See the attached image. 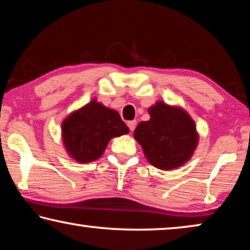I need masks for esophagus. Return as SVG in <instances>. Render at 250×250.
Instances as JSON below:
<instances>
[{"label": "esophagus", "mask_w": 250, "mask_h": 250, "mask_svg": "<svg viewBox=\"0 0 250 250\" xmlns=\"http://www.w3.org/2000/svg\"><path fill=\"white\" fill-rule=\"evenodd\" d=\"M126 125H128L130 131H131V132H132V131L135 129V125H137V121H135V120L128 121V124H126Z\"/></svg>", "instance_id": "esophagus-1"}]
</instances>
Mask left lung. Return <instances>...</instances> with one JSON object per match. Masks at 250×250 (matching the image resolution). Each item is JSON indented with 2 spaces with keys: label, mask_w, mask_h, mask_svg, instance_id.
<instances>
[{
  "label": "left lung",
  "mask_w": 250,
  "mask_h": 250,
  "mask_svg": "<svg viewBox=\"0 0 250 250\" xmlns=\"http://www.w3.org/2000/svg\"><path fill=\"white\" fill-rule=\"evenodd\" d=\"M150 120L141 121L133 137L152 166L168 171L180 167L194 154L200 135L188 111L162 100L147 109Z\"/></svg>",
  "instance_id": "8db88e82"
}]
</instances>
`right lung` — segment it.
I'll use <instances>...</instances> for the list:
<instances>
[{"label": "right lung", "mask_w": 250, "mask_h": 250, "mask_svg": "<svg viewBox=\"0 0 250 250\" xmlns=\"http://www.w3.org/2000/svg\"><path fill=\"white\" fill-rule=\"evenodd\" d=\"M129 133L118 111L97 99L70 112L62 122V140L71 159L78 163L98 160L113 138Z\"/></svg>", "instance_id": "right-lung-1"}]
</instances>
